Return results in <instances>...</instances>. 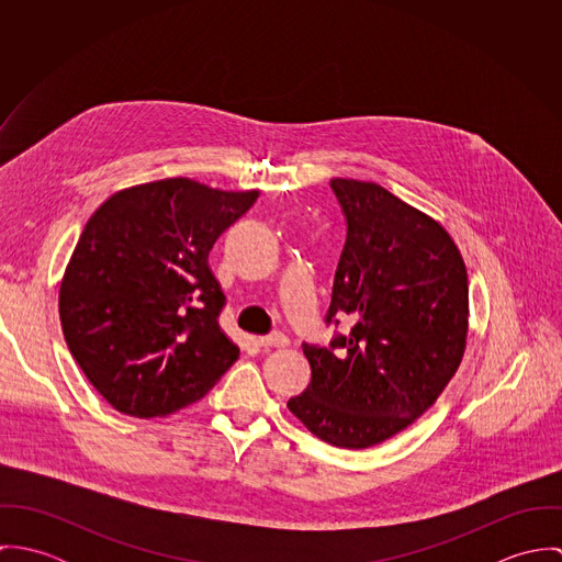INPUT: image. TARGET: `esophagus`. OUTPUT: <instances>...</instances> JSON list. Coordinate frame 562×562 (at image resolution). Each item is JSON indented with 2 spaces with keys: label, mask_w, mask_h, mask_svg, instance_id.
Instances as JSON below:
<instances>
[{
  "label": "esophagus",
  "mask_w": 562,
  "mask_h": 562,
  "mask_svg": "<svg viewBox=\"0 0 562 562\" xmlns=\"http://www.w3.org/2000/svg\"><path fill=\"white\" fill-rule=\"evenodd\" d=\"M257 344L261 346V348H288L290 346V339L285 337V335H281V333H274V335H266V337H259L257 339Z\"/></svg>",
  "instance_id": "1"
}]
</instances>
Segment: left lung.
Listing matches in <instances>:
<instances>
[{"mask_svg": "<svg viewBox=\"0 0 562 562\" xmlns=\"http://www.w3.org/2000/svg\"><path fill=\"white\" fill-rule=\"evenodd\" d=\"M348 221L326 322L352 328L330 348L303 344L307 390L288 408L318 439L379 446L441 396L470 330L468 270L446 227L374 181L330 179Z\"/></svg>", "mask_w": 562, "mask_h": 562, "instance_id": "1", "label": "left lung"}]
</instances>
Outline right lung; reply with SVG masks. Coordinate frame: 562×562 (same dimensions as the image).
Listing matches in <instances>:
<instances>
[{"instance_id":"1","label":"right lung","mask_w":562,"mask_h":562,"mask_svg":"<svg viewBox=\"0 0 562 562\" xmlns=\"http://www.w3.org/2000/svg\"><path fill=\"white\" fill-rule=\"evenodd\" d=\"M170 177L114 192L88 218L58 294L63 333L92 387L132 417L201 401L240 357L207 255L257 201Z\"/></svg>"}]
</instances>
